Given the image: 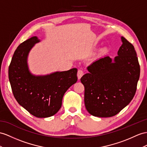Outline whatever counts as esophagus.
Here are the masks:
<instances>
[{"label": "esophagus", "mask_w": 147, "mask_h": 147, "mask_svg": "<svg viewBox=\"0 0 147 147\" xmlns=\"http://www.w3.org/2000/svg\"><path fill=\"white\" fill-rule=\"evenodd\" d=\"M84 75V72L83 71L81 70V69H79L78 71V74H77V76H78V80H80L81 78Z\"/></svg>", "instance_id": "obj_1"}]
</instances>
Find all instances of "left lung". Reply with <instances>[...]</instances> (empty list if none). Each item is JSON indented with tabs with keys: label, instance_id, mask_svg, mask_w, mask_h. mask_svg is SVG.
Listing matches in <instances>:
<instances>
[{
	"label": "left lung",
	"instance_id": "obj_1",
	"mask_svg": "<svg viewBox=\"0 0 147 147\" xmlns=\"http://www.w3.org/2000/svg\"><path fill=\"white\" fill-rule=\"evenodd\" d=\"M122 45L112 60L105 56L93 62L81 78L84 104L90 114L111 117L125 107L137 90L140 68L134 47L121 36Z\"/></svg>",
	"mask_w": 147,
	"mask_h": 147
}]
</instances>
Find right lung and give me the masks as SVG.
I'll return each instance as SVG.
<instances>
[{
    "instance_id": "right-lung-1",
    "label": "right lung",
    "mask_w": 147,
    "mask_h": 147,
    "mask_svg": "<svg viewBox=\"0 0 147 147\" xmlns=\"http://www.w3.org/2000/svg\"><path fill=\"white\" fill-rule=\"evenodd\" d=\"M40 41L35 36L17 47L9 67V78L18 103L32 115L46 118L60 109L64 94L78 80V69L73 68L41 76L31 73L28 56L34 45Z\"/></svg>"
}]
</instances>
